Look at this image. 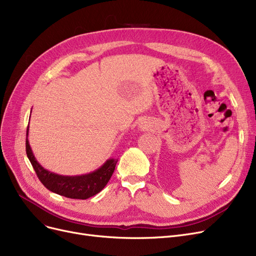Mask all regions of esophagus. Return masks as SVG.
Wrapping results in <instances>:
<instances>
[{
    "instance_id": "1",
    "label": "esophagus",
    "mask_w": 256,
    "mask_h": 256,
    "mask_svg": "<svg viewBox=\"0 0 256 256\" xmlns=\"http://www.w3.org/2000/svg\"><path fill=\"white\" fill-rule=\"evenodd\" d=\"M140 128H142V130H144V127H142V126H140Z\"/></svg>"
}]
</instances>
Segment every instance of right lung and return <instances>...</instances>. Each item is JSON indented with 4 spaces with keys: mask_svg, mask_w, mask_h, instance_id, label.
<instances>
[{
    "mask_svg": "<svg viewBox=\"0 0 256 256\" xmlns=\"http://www.w3.org/2000/svg\"><path fill=\"white\" fill-rule=\"evenodd\" d=\"M32 110V109H31ZM29 125L27 128L26 140V152L29 160L36 172V175L42 181V184L48 190L60 196L68 197L70 199H88L98 192H100L112 178L118 160L109 158L100 168L94 170V172L76 175L64 176L59 175L44 168L33 154L28 140Z\"/></svg>",
    "mask_w": 256,
    "mask_h": 256,
    "instance_id": "add662e5",
    "label": "right lung"
}]
</instances>
